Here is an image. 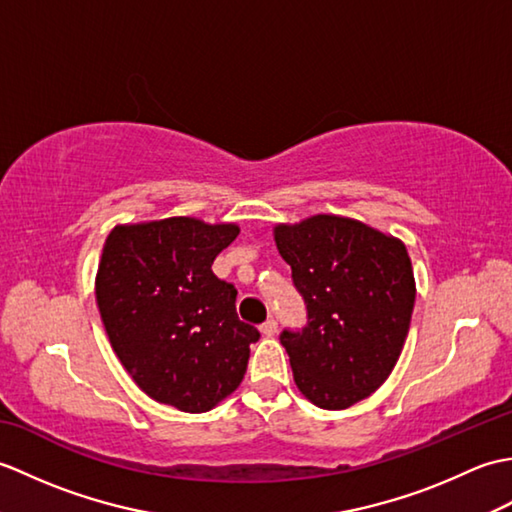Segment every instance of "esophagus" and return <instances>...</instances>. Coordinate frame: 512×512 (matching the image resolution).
Listing matches in <instances>:
<instances>
[{
	"label": "esophagus",
	"instance_id": "obj_1",
	"mask_svg": "<svg viewBox=\"0 0 512 512\" xmlns=\"http://www.w3.org/2000/svg\"><path fill=\"white\" fill-rule=\"evenodd\" d=\"M259 330H262V334L270 339V336L277 334V321L275 319H268L266 323H262V328H259Z\"/></svg>",
	"mask_w": 512,
	"mask_h": 512
}]
</instances>
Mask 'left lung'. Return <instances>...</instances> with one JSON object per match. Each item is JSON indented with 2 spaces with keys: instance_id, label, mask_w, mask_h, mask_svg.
Instances as JSON below:
<instances>
[{
  "instance_id": "left-lung-1",
  "label": "left lung",
  "mask_w": 512,
  "mask_h": 512,
  "mask_svg": "<svg viewBox=\"0 0 512 512\" xmlns=\"http://www.w3.org/2000/svg\"><path fill=\"white\" fill-rule=\"evenodd\" d=\"M275 242L306 301L308 323L284 330L299 391L347 409L385 383L405 345L416 281L400 239L339 215L277 224Z\"/></svg>"
}]
</instances>
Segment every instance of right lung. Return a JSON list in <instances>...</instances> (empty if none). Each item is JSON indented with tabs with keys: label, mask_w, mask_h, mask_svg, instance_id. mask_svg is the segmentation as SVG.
Listing matches in <instances>:
<instances>
[{
	"label": "right lung",
	"mask_w": 512,
	"mask_h": 512,
	"mask_svg": "<svg viewBox=\"0 0 512 512\" xmlns=\"http://www.w3.org/2000/svg\"><path fill=\"white\" fill-rule=\"evenodd\" d=\"M237 235V224L195 217L107 235L96 303L118 361L149 398L202 413L242 383L259 330L239 321L235 286L211 270Z\"/></svg>",
	"instance_id": "right-lung-1"
}]
</instances>
